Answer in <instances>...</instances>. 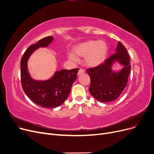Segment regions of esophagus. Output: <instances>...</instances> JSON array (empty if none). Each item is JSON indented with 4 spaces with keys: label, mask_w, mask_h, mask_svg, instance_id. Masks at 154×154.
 <instances>
[{
    "label": "esophagus",
    "mask_w": 154,
    "mask_h": 154,
    "mask_svg": "<svg viewBox=\"0 0 154 154\" xmlns=\"http://www.w3.org/2000/svg\"><path fill=\"white\" fill-rule=\"evenodd\" d=\"M84 73H85L84 70V69H80V70H79V72H78V75H81V74H84Z\"/></svg>",
    "instance_id": "esophagus-1"
}]
</instances>
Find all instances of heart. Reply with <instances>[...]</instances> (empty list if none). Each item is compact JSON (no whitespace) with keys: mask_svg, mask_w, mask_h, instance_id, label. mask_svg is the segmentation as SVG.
I'll return each instance as SVG.
<instances>
[{"mask_svg":"<svg viewBox=\"0 0 154 154\" xmlns=\"http://www.w3.org/2000/svg\"><path fill=\"white\" fill-rule=\"evenodd\" d=\"M73 53H70L69 59L72 62H77L79 57H83L88 66L95 67L101 65L106 59L108 54L109 47L106 41L100 40H88L80 43L74 48Z\"/></svg>","mask_w":154,"mask_h":154,"instance_id":"obj_1","label":"heart"}]
</instances>
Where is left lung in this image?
Masks as SVG:
<instances>
[{"label": "left lung", "instance_id": "8db88e82", "mask_svg": "<svg viewBox=\"0 0 154 154\" xmlns=\"http://www.w3.org/2000/svg\"><path fill=\"white\" fill-rule=\"evenodd\" d=\"M118 63L123 67L113 70L112 66ZM91 76L89 92L94 97L101 102L116 100L127 85L131 73L130 58L126 48L119 42L116 53L100 66L87 70Z\"/></svg>", "mask_w": 154, "mask_h": 154}]
</instances>
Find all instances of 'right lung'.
<instances>
[{"label": "right lung", "instance_id": "obj_1", "mask_svg": "<svg viewBox=\"0 0 154 154\" xmlns=\"http://www.w3.org/2000/svg\"><path fill=\"white\" fill-rule=\"evenodd\" d=\"M53 40L54 37L49 36L31 45L20 61L21 83L24 92L32 102L45 108L57 107L66 101L79 70V69L57 70L50 79L45 80H37L30 76L27 67L30 55L38 48L48 47Z\"/></svg>", "mask_w": 154, "mask_h": 154}]
</instances>
